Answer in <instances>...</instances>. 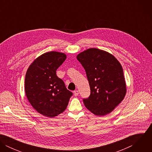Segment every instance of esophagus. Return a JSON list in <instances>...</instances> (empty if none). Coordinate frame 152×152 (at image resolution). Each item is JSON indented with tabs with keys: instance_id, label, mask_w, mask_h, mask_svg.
<instances>
[{
	"instance_id": "34e87169",
	"label": "esophagus",
	"mask_w": 152,
	"mask_h": 152,
	"mask_svg": "<svg viewBox=\"0 0 152 152\" xmlns=\"http://www.w3.org/2000/svg\"><path fill=\"white\" fill-rule=\"evenodd\" d=\"M74 94L75 96H77L78 94H79V92L78 90H76V91H74Z\"/></svg>"
}]
</instances>
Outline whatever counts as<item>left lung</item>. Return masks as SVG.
Instances as JSON below:
<instances>
[{"mask_svg": "<svg viewBox=\"0 0 152 152\" xmlns=\"http://www.w3.org/2000/svg\"><path fill=\"white\" fill-rule=\"evenodd\" d=\"M77 60L86 70L91 94L83 102L97 116L110 113L124 99L126 86L122 65L108 52L95 48L80 53Z\"/></svg>", "mask_w": 152, "mask_h": 152, "instance_id": "1", "label": "left lung"}]
</instances>
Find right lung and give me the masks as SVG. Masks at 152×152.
<instances>
[{
  "label": "right lung",
  "instance_id": "1",
  "mask_svg": "<svg viewBox=\"0 0 152 152\" xmlns=\"http://www.w3.org/2000/svg\"><path fill=\"white\" fill-rule=\"evenodd\" d=\"M66 57L62 53H45L36 58L27 71L26 96L31 106L45 116L53 118L63 112L72 95L56 74Z\"/></svg>",
  "mask_w": 152,
  "mask_h": 152
}]
</instances>
